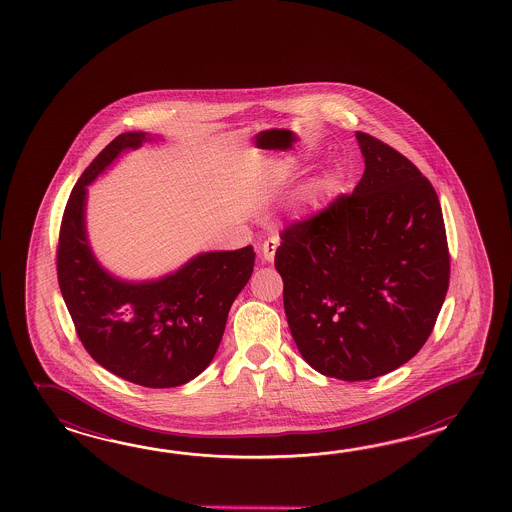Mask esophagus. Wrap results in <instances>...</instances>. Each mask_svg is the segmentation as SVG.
I'll use <instances>...</instances> for the list:
<instances>
[{"label": "esophagus", "instance_id": "obj_1", "mask_svg": "<svg viewBox=\"0 0 512 512\" xmlns=\"http://www.w3.org/2000/svg\"><path fill=\"white\" fill-rule=\"evenodd\" d=\"M276 249H278V238H269V240L263 241V245H261V254H263V260H274Z\"/></svg>", "mask_w": 512, "mask_h": 512}]
</instances>
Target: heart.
<instances>
[{
	"label": "heart",
	"mask_w": 512,
	"mask_h": 512,
	"mask_svg": "<svg viewBox=\"0 0 512 512\" xmlns=\"http://www.w3.org/2000/svg\"><path fill=\"white\" fill-rule=\"evenodd\" d=\"M324 188H326L324 181H316V183H313V186L309 188V192H307V203H309L311 207L318 205V201L322 199V194H324Z\"/></svg>",
	"instance_id": "obj_1"
}]
</instances>
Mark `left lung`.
Listing matches in <instances>:
<instances>
[{
	"label": "left lung",
	"mask_w": 512,
	"mask_h": 512,
	"mask_svg": "<svg viewBox=\"0 0 512 512\" xmlns=\"http://www.w3.org/2000/svg\"><path fill=\"white\" fill-rule=\"evenodd\" d=\"M364 174L280 234L274 267L305 362L370 381L425 346L445 302L450 254L434 186L403 153L357 131Z\"/></svg>",
	"instance_id": "left-lung-1"
}]
</instances>
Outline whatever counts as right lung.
Returning <instances> with one entry per match:
<instances>
[{
  "label": "right lung",
  "mask_w": 512,
  "mask_h": 512,
  "mask_svg": "<svg viewBox=\"0 0 512 512\" xmlns=\"http://www.w3.org/2000/svg\"><path fill=\"white\" fill-rule=\"evenodd\" d=\"M146 133H122L80 175L60 223L56 274L87 353L102 368L144 388L192 381L218 351L232 302L254 269V249L207 252L157 282H120L87 245L86 186Z\"/></svg>",
  "instance_id": "obj_1"
}]
</instances>
